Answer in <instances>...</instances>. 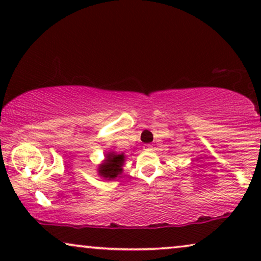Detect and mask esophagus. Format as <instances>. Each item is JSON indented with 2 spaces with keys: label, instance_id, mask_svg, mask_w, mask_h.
Masks as SVG:
<instances>
[{
  "label": "esophagus",
  "instance_id": "34e87169",
  "mask_svg": "<svg viewBox=\"0 0 261 261\" xmlns=\"http://www.w3.org/2000/svg\"><path fill=\"white\" fill-rule=\"evenodd\" d=\"M145 148H146V149H148V151H151V149L153 148V145H151V144L145 145Z\"/></svg>",
  "mask_w": 261,
  "mask_h": 261
}]
</instances>
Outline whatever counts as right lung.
Masks as SVG:
<instances>
[{"mask_svg":"<svg viewBox=\"0 0 261 261\" xmlns=\"http://www.w3.org/2000/svg\"><path fill=\"white\" fill-rule=\"evenodd\" d=\"M124 164V154H116L114 152H109L106 154V159L101 165L98 166V174L105 179L112 180L122 173V166Z\"/></svg>","mask_w":261,"mask_h":261,"instance_id":"add662e5","label":"right lung"}]
</instances>
